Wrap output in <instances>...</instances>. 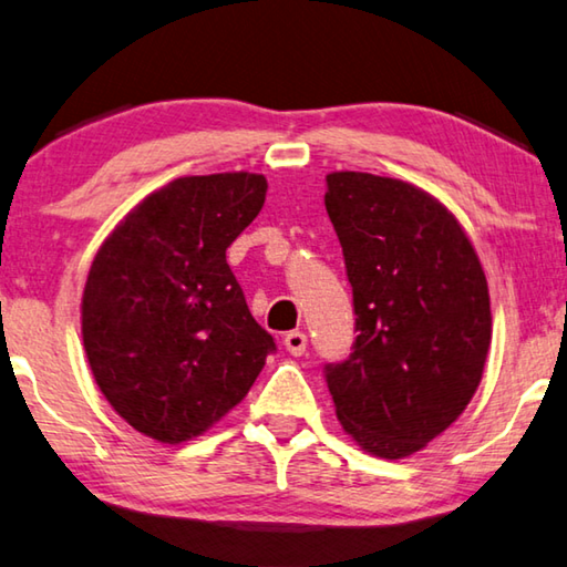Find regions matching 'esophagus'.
<instances>
[{
	"label": "esophagus",
	"mask_w": 567,
	"mask_h": 567,
	"mask_svg": "<svg viewBox=\"0 0 567 567\" xmlns=\"http://www.w3.org/2000/svg\"><path fill=\"white\" fill-rule=\"evenodd\" d=\"M285 349L292 357H302L305 349H307V334L300 332V329H295V332H287L285 334Z\"/></svg>",
	"instance_id": "esophagus-1"
}]
</instances>
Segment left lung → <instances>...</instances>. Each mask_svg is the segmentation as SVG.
I'll return each mask as SVG.
<instances>
[{"label":"left lung","instance_id":"left-lung-1","mask_svg":"<svg viewBox=\"0 0 567 567\" xmlns=\"http://www.w3.org/2000/svg\"><path fill=\"white\" fill-rule=\"evenodd\" d=\"M324 205L354 295V352L327 364L337 419L359 449L404 458L463 414L491 347L486 272L456 215L416 185L327 176Z\"/></svg>","mask_w":567,"mask_h":567}]
</instances>
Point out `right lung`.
I'll list each match as a JSON object with an SVG mask.
<instances>
[{
  "label": "right lung",
  "mask_w": 567,
  "mask_h": 567,
  "mask_svg": "<svg viewBox=\"0 0 567 567\" xmlns=\"http://www.w3.org/2000/svg\"><path fill=\"white\" fill-rule=\"evenodd\" d=\"M265 176H185L146 195L101 245L81 337L101 394L161 444H183L238 406L275 352L225 250L262 210Z\"/></svg>",
  "instance_id": "add662e5"
}]
</instances>
